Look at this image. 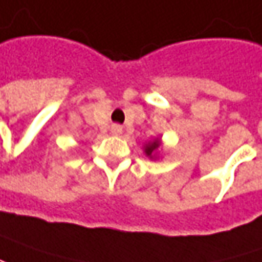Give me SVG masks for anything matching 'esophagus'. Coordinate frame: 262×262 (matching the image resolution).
I'll return each mask as SVG.
<instances>
[{
	"mask_svg": "<svg viewBox=\"0 0 262 262\" xmlns=\"http://www.w3.org/2000/svg\"><path fill=\"white\" fill-rule=\"evenodd\" d=\"M111 133H113V135H116V136H118V135H121V133H123V127H121L120 124H113V126H111Z\"/></svg>",
	"mask_w": 262,
	"mask_h": 262,
	"instance_id": "esophagus-1",
	"label": "esophagus"
}]
</instances>
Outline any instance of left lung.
<instances>
[{
  "label": "left lung",
  "mask_w": 262,
  "mask_h": 262,
  "mask_svg": "<svg viewBox=\"0 0 262 262\" xmlns=\"http://www.w3.org/2000/svg\"><path fill=\"white\" fill-rule=\"evenodd\" d=\"M162 148H163V142L160 136H157V138H154V139L148 141V142H145L144 146H142V149H144L145 156L149 159V160H157V159L160 157V151H162Z\"/></svg>",
  "instance_id": "left-lung-1"
}]
</instances>
